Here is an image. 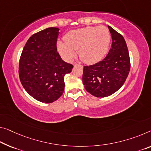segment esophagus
<instances>
[{"mask_svg":"<svg viewBox=\"0 0 151 151\" xmlns=\"http://www.w3.org/2000/svg\"><path fill=\"white\" fill-rule=\"evenodd\" d=\"M77 65H80V66H81V67H82V65H79V64H77V63L74 64V66H77Z\"/></svg>","mask_w":151,"mask_h":151,"instance_id":"34e87169","label":"esophagus"}]
</instances>
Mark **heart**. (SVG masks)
I'll return each instance as SVG.
<instances>
[{"label": "heart", "instance_id": "heart-1", "mask_svg": "<svg viewBox=\"0 0 151 151\" xmlns=\"http://www.w3.org/2000/svg\"><path fill=\"white\" fill-rule=\"evenodd\" d=\"M65 41L57 42L61 56L71 61L78 50L79 57L87 64H94L105 57L111 42V34L107 27L88 26L71 30L65 34Z\"/></svg>", "mask_w": 151, "mask_h": 151}]
</instances>
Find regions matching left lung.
<instances>
[{
  "mask_svg": "<svg viewBox=\"0 0 151 151\" xmlns=\"http://www.w3.org/2000/svg\"><path fill=\"white\" fill-rule=\"evenodd\" d=\"M112 45L103 61L83 67L82 82L86 90L96 97L115 93L123 84L130 70V59L124 37L108 26Z\"/></svg>",
  "mask_w": 151,
  "mask_h": 151,
  "instance_id": "obj_1",
  "label": "left lung"
}]
</instances>
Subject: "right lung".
Returning <instances> with one entry per match:
<instances>
[{"label":"right lung","mask_w":151,"mask_h":151,"mask_svg":"<svg viewBox=\"0 0 151 151\" xmlns=\"http://www.w3.org/2000/svg\"><path fill=\"white\" fill-rule=\"evenodd\" d=\"M59 29L48 27L32 35L21 55L19 76L26 92L37 101L52 103L64 92V76L73 65L63 61L57 52Z\"/></svg>","instance_id":"add662e5"}]
</instances>
